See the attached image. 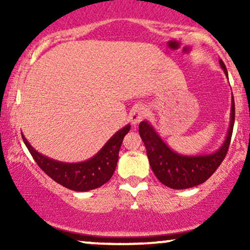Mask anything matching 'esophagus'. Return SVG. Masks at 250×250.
Instances as JSON below:
<instances>
[{"mask_svg":"<svg viewBox=\"0 0 250 250\" xmlns=\"http://www.w3.org/2000/svg\"><path fill=\"white\" fill-rule=\"evenodd\" d=\"M148 111L147 108L145 107L143 104H136L135 107L131 109L130 115H129V119L133 125H137L139 122H141L146 116H147Z\"/></svg>","mask_w":250,"mask_h":250,"instance_id":"obj_1","label":"esophagus"}]
</instances>
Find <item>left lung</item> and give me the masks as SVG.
Instances as JSON below:
<instances>
[{"label": "left lung", "mask_w": 250, "mask_h": 250, "mask_svg": "<svg viewBox=\"0 0 250 250\" xmlns=\"http://www.w3.org/2000/svg\"><path fill=\"white\" fill-rule=\"evenodd\" d=\"M220 64L228 77L227 68L222 60H220ZM234 121L235 103L233 97L230 125L225 142L215 153L199 156H187L175 153L162 141L148 121H142L139 125V133L147 149V156L155 176L163 185L173 189H187L206 182L225 160L230 145Z\"/></svg>", "instance_id": "obj_1"}]
</instances>
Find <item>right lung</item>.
Segmentation results:
<instances>
[{
  "instance_id": "add662e5",
  "label": "right lung",
  "mask_w": 250,
  "mask_h": 250,
  "mask_svg": "<svg viewBox=\"0 0 250 250\" xmlns=\"http://www.w3.org/2000/svg\"><path fill=\"white\" fill-rule=\"evenodd\" d=\"M129 130L130 125H127L111 136L95 156L79 163H64L49 159L31 147L23 135L22 139L33 159L48 176L71 190L87 191L101 187L113 176L119 160L120 148Z\"/></svg>"
}]
</instances>
